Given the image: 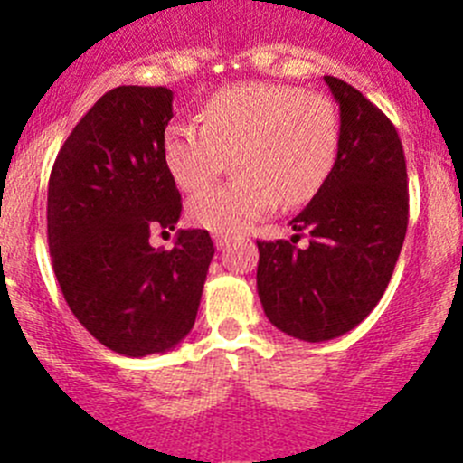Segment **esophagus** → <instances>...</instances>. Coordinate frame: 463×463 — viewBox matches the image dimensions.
I'll list each match as a JSON object with an SVG mask.
<instances>
[{"mask_svg":"<svg viewBox=\"0 0 463 463\" xmlns=\"http://www.w3.org/2000/svg\"><path fill=\"white\" fill-rule=\"evenodd\" d=\"M213 240H214V246H217V249H223V246L231 244V235H222V232H214Z\"/></svg>","mask_w":463,"mask_h":463,"instance_id":"esophagus-1","label":"esophagus"}]
</instances>
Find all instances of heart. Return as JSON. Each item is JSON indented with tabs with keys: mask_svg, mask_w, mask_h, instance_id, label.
Returning <instances> with one entry per match:
<instances>
[{
	"mask_svg": "<svg viewBox=\"0 0 463 463\" xmlns=\"http://www.w3.org/2000/svg\"><path fill=\"white\" fill-rule=\"evenodd\" d=\"M199 123H175L163 138V161L181 190H198L236 158L238 179L199 191L188 202L197 226L232 235L278 203L302 205L329 179L340 149L331 100L298 87L249 82L203 102Z\"/></svg>",
	"mask_w": 463,
	"mask_h": 463,
	"instance_id": "heart-1",
	"label": "heart"
}]
</instances>
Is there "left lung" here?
Returning <instances> with one entry per match:
<instances>
[{
    "instance_id": "left-lung-1",
    "label": "left lung",
    "mask_w": 463,
    "mask_h": 463,
    "mask_svg": "<svg viewBox=\"0 0 463 463\" xmlns=\"http://www.w3.org/2000/svg\"><path fill=\"white\" fill-rule=\"evenodd\" d=\"M340 109L329 179L291 226V241H258L266 318L307 343L361 325L385 293L408 231V172L396 128L358 89L325 76ZM310 244L298 250L299 232Z\"/></svg>"
}]
</instances>
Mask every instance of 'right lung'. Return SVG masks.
Returning a JSON list of instances; mask_svg holds the SVG:
<instances>
[{
    "label": "right lung",
    "instance_id": "add662e5",
    "mask_svg": "<svg viewBox=\"0 0 463 463\" xmlns=\"http://www.w3.org/2000/svg\"><path fill=\"white\" fill-rule=\"evenodd\" d=\"M167 87H116L82 116L53 163L46 231L55 278L78 322L105 347L141 358L193 329L214 255L208 231H175L181 194L163 161Z\"/></svg>",
    "mask_w": 463,
    "mask_h": 463
}]
</instances>
